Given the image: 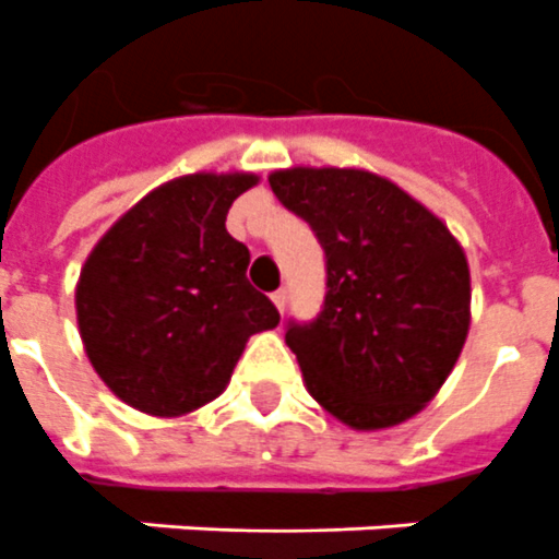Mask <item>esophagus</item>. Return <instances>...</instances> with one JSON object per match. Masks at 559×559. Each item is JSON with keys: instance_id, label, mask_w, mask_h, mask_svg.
Listing matches in <instances>:
<instances>
[{"instance_id": "1", "label": "esophagus", "mask_w": 559, "mask_h": 559, "mask_svg": "<svg viewBox=\"0 0 559 559\" xmlns=\"http://www.w3.org/2000/svg\"><path fill=\"white\" fill-rule=\"evenodd\" d=\"M271 300H274V306L280 308V314L285 311V300H288V294H285V288H280V292L271 294Z\"/></svg>"}]
</instances>
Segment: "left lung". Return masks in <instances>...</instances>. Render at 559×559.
I'll use <instances>...</instances> for the list:
<instances>
[{
    "mask_svg": "<svg viewBox=\"0 0 559 559\" xmlns=\"http://www.w3.org/2000/svg\"><path fill=\"white\" fill-rule=\"evenodd\" d=\"M267 181L325 251L323 311L285 332L311 399L352 430L421 413L471 329V267L456 236L369 169L292 167Z\"/></svg>",
    "mask_w": 559,
    "mask_h": 559,
    "instance_id": "8db88e82",
    "label": "left lung"
}]
</instances>
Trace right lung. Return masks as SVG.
Here are the masks:
<instances>
[{"instance_id": "1", "label": "right lung", "mask_w": 559, "mask_h": 559, "mask_svg": "<svg viewBox=\"0 0 559 559\" xmlns=\"http://www.w3.org/2000/svg\"><path fill=\"white\" fill-rule=\"evenodd\" d=\"M253 173H193L155 187L100 236L74 306L86 355L123 404L176 418L218 399L245 343L280 311L248 283L251 251L227 234Z\"/></svg>"}]
</instances>
